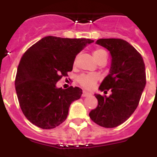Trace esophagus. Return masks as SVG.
<instances>
[{
    "label": "esophagus",
    "instance_id": "1",
    "mask_svg": "<svg viewBox=\"0 0 157 157\" xmlns=\"http://www.w3.org/2000/svg\"><path fill=\"white\" fill-rule=\"evenodd\" d=\"M91 95V94H90V93H88V92H86V91H83V93H82V97L83 98H85V97H89V96H90Z\"/></svg>",
    "mask_w": 157,
    "mask_h": 157
}]
</instances>
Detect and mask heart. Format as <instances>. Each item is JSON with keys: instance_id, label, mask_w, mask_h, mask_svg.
I'll return each instance as SVG.
<instances>
[{"instance_id": "heart-1", "label": "heart", "mask_w": 157, "mask_h": 157, "mask_svg": "<svg viewBox=\"0 0 157 157\" xmlns=\"http://www.w3.org/2000/svg\"><path fill=\"white\" fill-rule=\"evenodd\" d=\"M93 55L98 63L101 61V59H107V52L102 48L95 49L93 52ZM99 78L100 77L98 75H82L78 78V82L84 88L87 89V90H91L95 86Z\"/></svg>"}]
</instances>
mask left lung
Segmentation results:
<instances>
[{"label":"left lung","mask_w":157,"mask_h":157,"mask_svg":"<svg viewBox=\"0 0 157 157\" xmlns=\"http://www.w3.org/2000/svg\"><path fill=\"white\" fill-rule=\"evenodd\" d=\"M96 44L110 52V71L99 90L112 94L109 97L95 94L98 106L89 116L98 125L113 128L128 120L138 107L146 84L145 63L141 54L127 41L101 38Z\"/></svg>","instance_id":"obj_1"}]
</instances>
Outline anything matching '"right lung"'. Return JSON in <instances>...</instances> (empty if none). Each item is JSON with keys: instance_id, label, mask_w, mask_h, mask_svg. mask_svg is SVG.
Wrapping results in <instances>:
<instances>
[{"instance_id": "obj_1", "label": "right lung", "mask_w": 157, "mask_h": 157, "mask_svg": "<svg viewBox=\"0 0 157 157\" xmlns=\"http://www.w3.org/2000/svg\"><path fill=\"white\" fill-rule=\"evenodd\" d=\"M94 41L47 36L25 52L15 86L22 112L30 123L52 129L65 121L71 104L79 99L82 90L73 86L57 88L56 84L71 71L78 54Z\"/></svg>"}]
</instances>
